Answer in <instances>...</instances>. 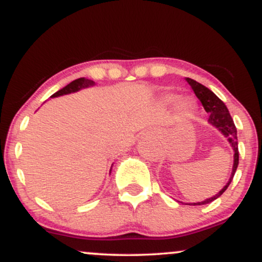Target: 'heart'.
<instances>
[{
	"label": "heart",
	"instance_id": "heart-1",
	"mask_svg": "<svg viewBox=\"0 0 262 262\" xmlns=\"http://www.w3.org/2000/svg\"><path fill=\"white\" fill-rule=\"evenodd\" d=\"M176 101V97H173V96H170V97L166 98V102L167 103H173V102ZM192 108V103L191 101L188 100H183L180 102V110L183 111V112H188L189 110Z\"/></svg>",
	"mask_w": 262,
	"mask_h": 262
}]
</instances>
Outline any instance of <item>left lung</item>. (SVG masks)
<instances>
[{"mask_svg":"<svg viewBox=\"0 0 262 262\" xmlns=\"http://www.w3.org/2000/svg\"><path fill=\"white\" fill-rule=\"evenodd\" d=\"M187 82L191 86V89L193 90L194 95L197 96L198 100L201 101L202 106L206 112L208 113V122L212 125H214L215 128H218L219 130L223 133L225 137L228 138L229 140L231 148L234 150V165H233V171H231V176L228 181L227 185L224 186L221 191L218 192L215 196H213L212 198H208V200L203 201V202H198V203H188L189 206H201V204H207L210 203L212 201L217 200L218 197H221L222 194L224 193L225 189L228 188V186L230 185L231 180H233L234 173H235L237 165H239V150H237V137H236V128L235 124H234L233 118H231L229 111L225 104L223 103V101L219 100L217 96L214 95L209 89H207L206 86L201 85L200 82L197 81L192 80V79H186Z\"/></svg>","mask_w":262,"mask_h":262,"instance_id":"left-lung-1","label":"left lung"}]
</instances>
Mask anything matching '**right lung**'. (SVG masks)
Segmentation results:
<instances>
[{
  "label": "right lung",
  "mask_w": 262,
  "mask_h": 262,
  "mask_svg": "<svg viewBox=\"0 0 262 262\" xmlns=\"http://www.w3.org/2000/svg\"><path fill=\"white\" fill-rule=\"evenodd\" d=\"M95 85V82H93L92 80H89V79H83V77H80V79L73 81V82L69 83L68 86H65L64 89L59 90L58 92H55L52 97H58V96H62V95H68V93H71V92H76L79 91L81 89H85V87H90V86H93Z\"/></svg>",
  "instance_id": "right-lung-1"
}]
</instances>
